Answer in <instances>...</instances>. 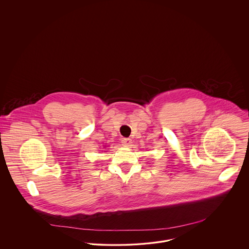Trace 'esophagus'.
I'll use <instances>...</instances> for the list:
<instances>
[{
    "instance_id": "1",
    "label": "esophagus",
    "mask_w": 249,
    "mask_h": 249,
    "mask_svg": "<svg viewBox=\"0 0 249 249\" xmlns=\"http://www.w3.org/2000/svg\"><path fill=\"white\" fill-rule=\"evenodd\" d=\"M121 142H122V144L124 146H130V143H131V140H130V138H123L121 140Z\"/></svg>"
}]
</instances>
